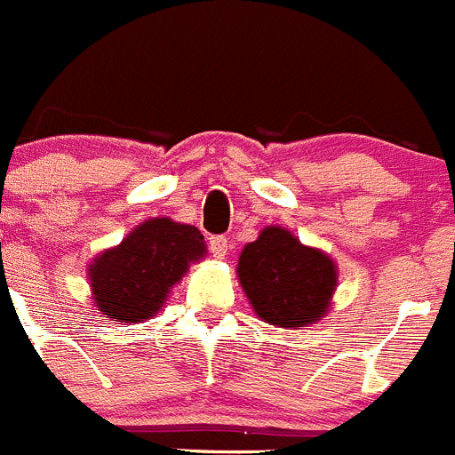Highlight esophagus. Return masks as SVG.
<instances>
[{"mask_svg": "<svg viewBox=\"0 0 455 455\" xmlns=\"http://www.w3.org/2000/svg\"><path fill=\"white\" fill-rule=\"evenodd\" d=\"M210 250L216 259H225V254L230 252V243L225 236H210Z\"/></svg>", "mask_w": 455, "mask_h": 455, "instance_id": "obj_1", "label": "esophagus"}]
</instances>
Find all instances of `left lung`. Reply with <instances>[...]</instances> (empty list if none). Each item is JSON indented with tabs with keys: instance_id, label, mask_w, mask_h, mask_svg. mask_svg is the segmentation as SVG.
Wrapping results in <instances>:
<instances>
[{
	"instance_id": "obj_1",
	"label": "left lung",
	"mask_w": 455,
	"mask_h": 455,
	"mask_svg": "<svg viewBox=\"0 0 455 455\" xmlns=\"http://www.w3.org/2000/svg\"><path fill=\"white\" fill-rule=\"evenodd\" d=\"M236 275L254 313L281 328L319 322L337 285L335 261L279 225L261 230L257 241L245 245Z\"/></svg>"
}]
</instances>
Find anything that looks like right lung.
I'll list each match as a JSON object with an SVG mask.
<instances>
[{"instance_id": "right-lung-1", "label": "right lung", "mask_w": 455, "mask_h": 455, "mask_svg": "<svg viewBox=\"0 0 455 455\" xmlns=\"http://www.w3.org/2000/svg\"><path fill=\"white\" fill-rule=\"evenodd\" d=\"M205 252V241L194 225L165 216L145 220L89 266L95 308L111 322L151 319L189 270V263L201 261Z\"/></svg>"}]
</instances>
